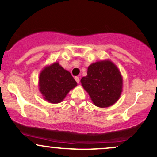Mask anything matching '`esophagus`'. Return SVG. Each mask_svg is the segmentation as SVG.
<instances>
[{
	"label": "esophagus",
	"mask_w": 157,
	"mask_h": 157,
	"mask_svg": "<svg viewBox=\"0 0 157 157\" xmlns=\"http://www.w3.org/2000/svg\"><path fill=\"white\" fill-rule=\"evenodd\" d=\"M75 82L78 83V84H79V82H80V78H79L78 76L75 77Z\"/></svg>",
	"instance_id": "obj_1"
}]
</instances>
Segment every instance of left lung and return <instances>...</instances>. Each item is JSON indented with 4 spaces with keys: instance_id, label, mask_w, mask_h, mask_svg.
Listing matches in <instances>:
<instances>
[{
    "instance_id": "left-lung-1",
    "label": "left lung",
    "mask_w": 157,
    "mask_h": 157,
    "mask_svg": "<svg viewBox=\"0 0 157 157\" xmlns=\"http://www.w3.org/2000/svg\"><path fill=\"white\" fill-rule=\"evenodd\" d=\"M83 88L90 92L98 105H107L114 98L116 92H121L123 78L117 65L109 59L92 63L87 75L81 79Z\"/></svg>"
}]
</instances>
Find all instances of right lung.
<instances>
[{"label":"right lung","mask_w":157,"mask_h":157,"mask_svg":"<svg viewBox=\"0 0 157 157\" xmlns=\"http://www.w3.org/2000/svg\"><path fill=\"white\" fill-rule=\"evenodd\" d=\"M77 86L71 73L64 69L59 63L46 65L40 71L38 77L39 91L44 92L49 101H59Z\"/></svg>","instance_id":"obj_1"}]
</instances>
